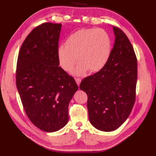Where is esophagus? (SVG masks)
<instances>
[{"label": "esophagus", "mask_w": 156, "mask_h": 156, "mask_svg": "<svg viewBox=\"0 0 156 156\" xmlns=\"http://www.w3.org/2000/svg\"><path fill=\"white\" fill-rule=\"evenodd\" d=\"M75 80L76 82V84H78V86L80 85V82H81V79L80 78H75Z\"/></svg>", "instance_id": "obj_1"}]
</instances>
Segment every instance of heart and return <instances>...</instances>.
<instances>
[{"instance_id":"obj_1","label":"heart","mask_w":156,"mask_h":156,"mask_svg":"<svg viewBox=\"0 0 156 156\" xmlns=\"http://www.w3.org/2000/svg\"><path fill=\"white\" fill-rule=\"evenodd\" d=\"M111 38L102 29H81L69 35L64 46L58 49V61L66 72L79 62L74 74L82 76L88 71L96 72L104 67L111 54Z\"/></svg>"}]
</instances>
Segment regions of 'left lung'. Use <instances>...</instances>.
Here are the masks:
<instances>
[{"instance_id":"8db88e82","label":"left lung","mask_w":156,"mask_h":156,"mask_svg":"<svg viewBox=\"0 0 156 156\" xmlns=\"http://www.w3.org/2000/svg\"><path fill=\"white\" fill-rule=\"evenodd\" d=\"M113 48L100 71L82 80L80 90L88 96L90 123L102 131L118 129L130 115L135 101L137 63L124 32L113 27Z\"/></svg>"}]
</instances>
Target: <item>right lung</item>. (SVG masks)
Instances as JSON below:
<instances>
[{
	"instance_id": "right-lung-1",
	"label": "right lung",
	"mask_w": 156,
	"mask_h": 156,
	"mask_svg": "<svg viewBox=\"0 0 156 156\" xmlns=\"http://www.w3.org/2000/svg\"><path fill=\"white\" fill-rule=\"evenodd\" d=\"M62 24L45 23L29 34L20 49L16 84L23 108L33 124L45 132L57 131L68 121V105L78 87L59 67Z\"/></svg>"
}]
</instances>
